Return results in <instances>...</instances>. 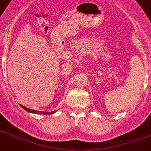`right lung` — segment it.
Returning <instances> with one entry per match:
<instances>
[{
	"label": "right lung",
	"instance_id": "right-lung-1",
	"mask_svg": "<svg viewBox=\"0 0 151 151\" xmlns=\"http://www.w3.org/2000/svg\"><path fill=\"white\" fill-rule=\"evenodd\" d=\"M21 106V107L23 108L24 110H26L27 112H29V113H35V114H44V115H51V114H54V113L57 111V110H54V111H51V112H44V111H37V110H32V109H29V108L26 107V106H22V105L19 104Z\"/></svg>",
	"mask_w": 151,
	"mask_h": 151
}]
</instances>
